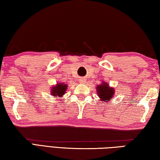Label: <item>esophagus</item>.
<instances>
[{
    "mask_svg": "<svg viewBox=\"0 0 160 160\" xmlns=\"http://www.w3.org/2000/svg\"><path fill=\"white\" fill-rule=\"evenodd\" d=\"M80 83H86V80L83 79H80Z\"/></svg>",
    "mask_w": 160,
    "mask_h": 160,
    "instance_id": "34e87169",
    "label": "esophagus"
}]
</instances>
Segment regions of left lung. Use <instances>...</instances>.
<instances>
[{"label": "left lung", "instance_id": "obj_1", "mask_svg": "<svg viewBox=\"0 0 160 160\" xmlns=\"http://www.w3.org/2000/svg\"><path fill=\"white\" fill-rule=\"evenodd\" d=\"M115 88L113 87H111L109 84L104 81H102L100 84H98L96 87L98 95L100 99L101 102L104 103H107L110 101V99L113 97L115 94Z\"/></svg>", "mask_w": 160, "mask_h": 160}]
</instances>
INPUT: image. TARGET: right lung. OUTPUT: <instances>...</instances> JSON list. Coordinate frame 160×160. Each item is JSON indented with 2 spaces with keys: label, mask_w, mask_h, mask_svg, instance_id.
<instances>
[{
  "label": "right lung",
  "mask_w": 160,
  "mask_h": 160,
  "mask_svg": "<svg viewBox=\"0 0 160 160\" xmlns=\"http://www.w3.org/2000/svg\"><path fill=\"white\" fill-rule=\"evenodd\" d=\"M68 89V84L64 83H57L55 86H53L51 89V95L53 97H58L59 98H62L63 95H65L66 90Z\"/></svg>",
  "instance_id": "1"
}]
</instances>
